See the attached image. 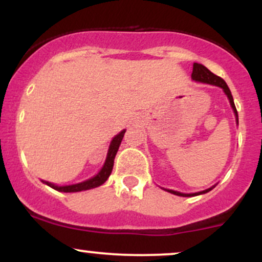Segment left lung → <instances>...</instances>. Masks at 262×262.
<instances>
[{"instance_id":"left-lung-1","label":"left lung","mask_w":262,"mask_h":262,"mask_svg":"<svg viewBox=\"0 0 262 262\" xmlns=\"http://www.w3.org/2000/svg\"><path fill=\"white\" fill-rule=\"evenodd\" d=\"M191 77H192V80L198 81V82L209 83V85H214V86L221 87V89H223L225 95H227L228 98H229L230 106H231V108H233L234 114H235V117H236V124H239V121H237V112H236L235 104H234L233 96H231L229 87H228L227 83H225V81L222 79V77H219V76H217V75L210 73V71L206 68V66H203L202 64H197V62H194V64H193V71H192ZM213 187H214V186H213ZM213 187H210L208 189H204V191H202V192H196V193H181V192L173 191V189H166V191L170 192V193H172V194H176V196L193 197V196H198V194L207 193V192H209Z\"/></svg>"}]
</instances>
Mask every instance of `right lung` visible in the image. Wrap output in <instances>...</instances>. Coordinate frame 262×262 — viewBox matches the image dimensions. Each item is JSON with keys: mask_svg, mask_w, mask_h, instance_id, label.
I'll return each instance as SVG.
<instances>
[{"mask_svg": "<svg viewBox=\"0 0 262 262\" xmlns=\"http://www.w3.org/2000/svg\"><path fill=\"white\" fill-rule=\"evenodd\" d=\"M124 133L125 130H122L121 133L117 134L112 139V141H111V145H110V149H108V154L106 158V162H104L103 167H102L100 172H98L96 176H93L91 179L86 180V181L83 182L75 183V185H69V186H56L54 185V183H50L48 181H43V182L45 185L49 186V187L56 189V191L59 192H80V191H86V189H91L103 185V183L107 181L108 177H110L111 172H112L114 158H116V154L117 151H118L119 145H121L123 137H124Z\"/></svg>", "mask_w": 262, "mask_h": 262, "instance_id": "1", "label": "right lung"}]
</instances>
